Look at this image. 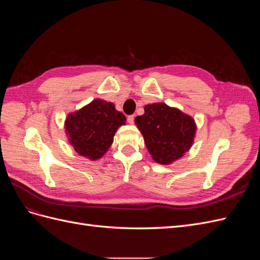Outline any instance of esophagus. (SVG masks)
I'll list each match as a JSON object with an SVG mask.
<instances>
[{
	"label": "esophagus",
	"mask_w": 260,
	"mask_h": 260,
	"mask_svg": "<svg viewBox=\"0 0 260 260\" xmlns=\"http://www.w3.org/2000/svg\"><path fill=\"white\" fill-rule=\"evenodd\" d=\"M127 120H128V122L129 123H133V122H135V116H133V115H130V116H128L127 117Z\"/></svg>",
	"instance_id": "34e87169"
}]
</instances>
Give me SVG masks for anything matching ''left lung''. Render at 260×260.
Masks as SVG:
<instances>
[{
    "instance_id": "obj_1",
    "label": "left lung",
    "mask_w": 260,
    "mask_h": 260,
    "mask_svg": "<svg viewBox=\"0 0 260 260\" xmlns=\"http://www.w3.org/2000/svg\"><path fill=\"white\" fill-rule=\"evenodd\" d=\"M144 111L135 122L155 161L170 164L190 149L196 129L190 116L164 103L146 105Z\"/></svg>"
}]
</instances>
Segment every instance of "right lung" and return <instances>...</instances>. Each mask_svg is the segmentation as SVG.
I'll return each instance as SVG.
<instances>
[{
  "mask_svg": "<svg viewBox=\"0 0 260 260\" xmlns=\"http://www.w3.org/2000/svg\"><path fill=\"white\" fill-rule=\"evenodd\" d=\"M125 117L111 102L94 100L80 111L69 115L65 122L69 142L77 153L90 159L103 156L114 141Z\"/></svg>",
  "mask_w": 260,
  "mask_h": 260,
  "instance_id": "add662e5",
  "label": "right lung"
}]
</instances>
